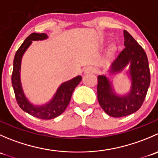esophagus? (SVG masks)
<instances>
[{
	"mask_svg": "<svg viewBox=\"0 0 158 158\" xmlns=\"http://www.w3.org/2000/svg\"><path fill=\"white\" fill-rule=\"evenodd\" d=\"M95 73V68L92 67V66H89V67H86L85 69H84V73L85 74H89V73Z\"/></svg>",
	"mask_w": 158,
	"mask_h": 158,
	"instance_id": "1",
	"label": "esophagus"
}]
</instances>
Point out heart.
Listing matches in <instances>:
<instances>
[{"mask_svg": "<svg viewBox=\"0 0 158 158\" xmlns=\"http://www.w3.org/2000/svg\"><path fill=\"white\" fill-rule=\"evenodd\" d=\"M117 50V45H115V44H111V45H110L109 49H108V56H114V54H115Z\"/></svg>", "mask_w": 158, "mask_h": 158, "instance_id": "obj_1", "label": "heart"}]
</instances>
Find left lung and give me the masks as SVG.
<instances>
[{
  "instance_id": "obj_1",
  "label": "left lung",
  "mask_w": 158,
  "mask_h": 158,
  "mask_svg": "<svg viewBox=\"0 0 158 158\" xmlns=\"http://www.w3.org/2000/svg\"><path fill=\"white\" fill-rule=\"evenodd\" d=\"M125 48L110 66L109 72L115 74L128 65L131 86L128 93L118 95L106 76H98V101L106 114L114 118L124 117L138 111L144 101L151 82L149 65L144 49L126 30H124Z\"/></svg>"
}]
</instances>
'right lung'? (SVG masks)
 Instances as JSON below:
<instances>
[{
  "mask_svg": "<svg viewBox=\"0 0 158 158\" xmlns=\"http://www.w3.org/2000/svg\"><path fill=\"white\" fill-rule=\"evenodd\" d=\"M47 38L48 36L46 33H31L26 38L14 56L13 73L11 76L16 100L20 109L34 117L46 120L54 118L60 115L66 110L71 99L73 91L82 80V77L78 76L71 80L62 83L57 89L53 98L47 104L43 106H34L30 102L29 100L25 96L20 81L21 59L24 52L32 44V41L44 40Z\"/></svg>",
  "mask_w": 158,
  "mask_h": 158,
  "instance_id": "obj_1",
  "label": "right lung"
}]
</instances>
